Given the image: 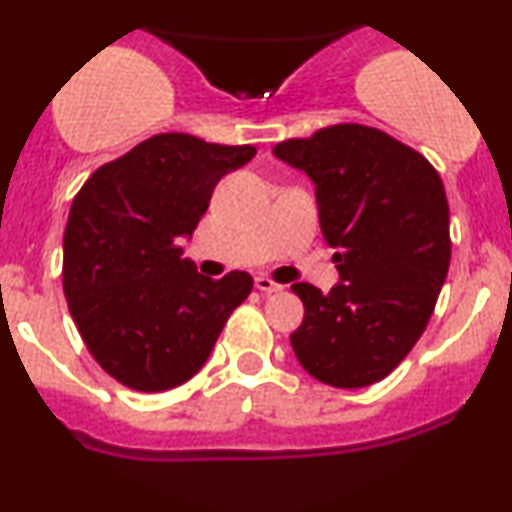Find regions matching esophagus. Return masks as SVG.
Instances as JSON below:
<instances>
[{
	"label": "esophagus",
	"mask_w": 512,
	"mask_h": 512,
	"mask_svg": "<svg viewBox=\"0 0 512 512\" xmlns=\"http://www.w3.org/2000/svg\"><path fill=\"white\" fill-rule=\"evenodd\" d=\"M255 289L257 291H264V293H279L281 289H284V286L276 284V281L269 279V276L260 274V276H255Z\"/></svg>",
	"instance_id": "34e87169"
}]
</instances>
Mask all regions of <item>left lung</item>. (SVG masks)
Listing matches in <instances>:
<instances>
[{
    "instance_id": "1",
    "label": "left lung",
    "mask_w": 512,
    "mask_h": 512,
    "mask_svg": "<svg viewBox=\"0 0 512 512\" xmlns=\"http://www.w3.org/2000/svg\"><path fill=\"white\" fill-rule=\"evenodd\" d=\"M272 154L315 185L317 219L339 281L298 284L305 315L291 334L301 366L332 387L390 375L419 342L450 267V209L436 168L390 134L337 125Z\"/></svg>"
}]
</instances>
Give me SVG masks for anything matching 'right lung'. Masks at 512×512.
<instances>
[{
	"mask_svg": "<svg viewBox=\"0 0 512 512\" xmlns=\"http://www.w3.org/2000/svg\"><path fill=\"white\" fill-rule=\"evenodd\" d=\"M252 146L156 134L84 182L64 231L62 284L81 339L117 383L178 387L204 366L252 276L214 281L182 257L216 182Z\"/></svg>",
	"mask_w": 512,
	"mask_h": 512,
	"instance_id": "obj_1",
	"label": "right lung"
}]
</instances>
